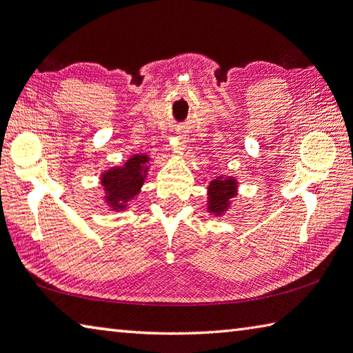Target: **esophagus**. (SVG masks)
I'll list each match as a JSON object with an SVG mask.
<instances>
[{"label":"esophagus","instance_id":"1","mask_svg":"<svg viewBox=\"0 0 353 353\" xmlns=\"http://www.w3.org/2000/svg\"><path fill=\"white\" fill-rule=\"evenodd\" d=\"M179 139H182V141H185V135H181V133H179Z\"/></svg>","mask_w":353,"mask_h":353}]
</instances>
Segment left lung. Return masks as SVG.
<instances>
[{
    "label": "left lung",
    "mask_w": 353,
    "mask_h": 353,
    "mask_svg": "<svg viewBox=\"0 0 353 353\" xmlns=\"http://www.w3.org/2000/svg\"><path fill=\"white\" fill-rule=\"evenodd\" d=\"M237 194V181L234 177L218 176L207 188V210L210 214L223 215L231 205V199Z\"/></svg>",
    "instance_id": "obj_1"
}]
</instances>
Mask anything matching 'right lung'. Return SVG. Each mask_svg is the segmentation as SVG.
Here are the masks:
<instances>
[{
    "mask_svg": "<svg viewBox=\"0 0 353 353\" xmlns=\"http://www.w3.org/2000/svg\"><path fill=\"white\" fill-rule=\"evenodd\" d=\"M149 160L146 154H137L122 166L110 168L100 176V185L105 192L103 199L111 210H125L128 203L141 192L149 171Z\"/></svg>",
    "mask_w": 353,
    "mask_h": 353,
    "instance_id": "obj_1",
    "label": "right lung"
}]
</instances>
